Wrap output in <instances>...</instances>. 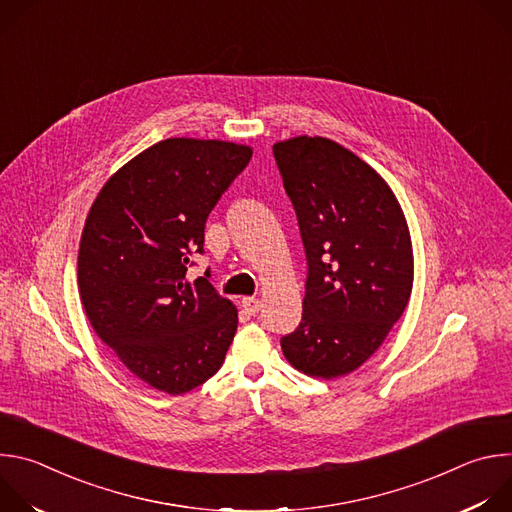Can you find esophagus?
I'll return each mask as SVG.
<instances>
[{
  "instance_id": "34e87169",
  "label": "esophagus",
  "mask_w": 512,
  "mask_h": 512,
  "mask_svg": "<svg viewBox=\"0 0 512 512\" xmlns=\"http://www.w3.org/2000/svg\"><path fill=\"white\" fill-rule=\"evenodd\" d=\"M241 306H243V310H245L247 314H251V316H255V314L261 310V302H259L257 298H243V300H241Z\"/></svg>"
}]
</instances>
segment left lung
<instances>
[{"instance_id": "8db88e82", "label": "left lung", "mask_w": 512, "mask_h": 512, "mask_svg": "<svg viewBox=\"0 0 512 512\" xmlns=\"http://www.w3.org/2000/svg\"><path fill=\"white\" fill-rule=\"evenodd\" d=\"M273 156L308 259L302 322L281 350L308 377H344L375 354L409 302L405 214L389 184L332 139L277 141Z\"/></svg>"}]
</instances>
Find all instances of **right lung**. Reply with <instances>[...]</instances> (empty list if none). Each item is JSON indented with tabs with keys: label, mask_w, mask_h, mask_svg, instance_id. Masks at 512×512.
Masks as SVG:
<instances>
[{
	"label": "right lung",
	"mask_w": 512,
	"mask_h": 512,
	"mask_svg": "<svg viewBox=\"0 0 512 512\" xmlns=\"http://www.w3.org/2000/svg\"><path fill=\"white\" fill-rule=\"evenodd\" d=\"M253 150L170 137L101 188L79 247V291L97 336L143 383L182 395L223 367L237 308L208 281H186L204 225Z\"/></svg>",
	"instance_id": "right-lung-1"
}]
</instances>
